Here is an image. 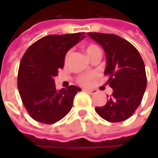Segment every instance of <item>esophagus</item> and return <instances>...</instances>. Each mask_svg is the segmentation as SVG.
<instances>
[{
    "instance_id": "34e87169",
    "label": "esophagus",
    "mask_w": 158,
    "mask_h": 158,
    "mask_svg": "<svg viewBox=\"0 0 158 158\" xmlns=\"http://www.w3.org/2000/svg\"><path fill=\"white\" fill-rule=\"evenodd\" d=\"M84 91L87 92V93H89V94H93V93L96 92L95 89H84Z\"/></svg>"
}]
</instances>
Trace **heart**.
<instances>
[{
	"label": "heart",
	"instance_id": "b5f03b06",
	"mask_svg": "<svg viewBox=\"0 0 158 158\" xmlns=\"http://www.w3.org/2000/svg\"><path fill=\"white\" fill-rule=\"evenodd\" d=\"M85 51H86L87 55L89 56V57L91 58L92 56H93L94 54H96L97 52H100L101 49H100V48H99L97 45H95V44H88V45L85 46ZM69 56H70V51L68 52L67 55H66V56H65V60H66V61H68V59L69 58ZM90 79H91L90 76L82 75V76L79 77V79H78V81H79V83L82 84V85H87V84L89 83Z\"/></svg>",
	"mask_w": 158,
	"mask_h": 158
}]
</instances>
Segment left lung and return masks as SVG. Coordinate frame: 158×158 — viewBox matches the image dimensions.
Segmentation results:
<instances>
[{"label": "left lung", "instance_id": "1", "mask_svg": "<svg viewBox=\"0 0 158 158\" xmlns=\"http://www.w3.org/2000/svg\"><path fill=\"white\" fill-rule=\"evenodd\" d=\"M100 44L106 56L104 75L112 89V94L96 112L104 120L118 123L130 118L142 102L146 88L145 68L142 57L131 43L111 34L88 33Z\"/></svg>", "mask_w": 158, "mask_h": 158}]
</instances>
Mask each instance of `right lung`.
<instances>
[{"label": "right lung", "mask_w": 158, "mask_h": 158, "mask_svg": "<svg viewBox=\"0 0 158 158\" xmlns=\"http://www.w3.org/2000/svg\"><path fill=\"white\" fill-rule=\"evenodd\" d=\"M85 37L84 33L50 35L25 51L19 67L17 86L22 102L34 120L52 124L70 111L74 97L81 89L71 85L57 90L54 78L63 69L68 51Z\"/></svg>", "instance_id": "obj_1"}]
</instances>
